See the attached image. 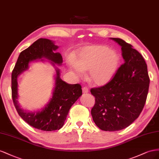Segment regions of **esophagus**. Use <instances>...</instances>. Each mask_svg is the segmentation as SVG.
Here are the masks:
<instances>
[{"instance_id":"34e87169","label":"esophagus","mask_w":159,"mask_h":159,"mask_svg":"<svg viewBox=\"0 0 159 159\" xmlns=\"http://www.w3.org/2000/svg\"><path fill=\"white\" fill-rule=\"evenodd\" d=\"M83 93H88L89 92V90L87 87H84L83 88Z\"/></svg>"}]
</instances>
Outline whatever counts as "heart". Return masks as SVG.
I'll list each match as a JSON object with an SVG mask.
<instances>
[{
    "label": "heart",
    "mask_w": 159,
    "mask_h": 159,
    "mask_svg": "<svg viewBox=\"0 0 159 159\" xmlns=\"http://www.w3.org/2000/svg\"><path fill=\"white\" fill-rule=\"evenodd\" d=\"M71 68L77 75L89 70V79L97 85H105L112 80L120 63V56L116 51L102 45L86 47L73 58Z\"/></svg>",
    "instance_id": "b5f03b06"
}]
</instances>
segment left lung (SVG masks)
<instances>
[{
  "label": "left lung",
  "instance_id": "8db88e82",
  "mask_svg": "<svg viewBox=\"0 0 159 159\" xmlns=\"http://www.w3.org/2000/svg\"><path fill=\"white\" fill-rule=\"evenodd\" d=\"M111 39L120 45L125 63L110 82L90 89L95 97L93 119L105 131L124 129L137 119L146 102L150 83L147 65L141 54L122 39Z\"/></svg>",
  "mask_w": 159,
  "mask_h": 159
}]
</instances>
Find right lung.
<instances>
[{
    "label": "right lung",
    "mask_w": 159,
    "mask_h": 159,
    "mask_svg": "<svg viewBox=\"0 0 159 159\" xmlns=\"http://www.w3.org/2000/svg\"><path fill=\"white\" fill-rule=\"evenodd\" d=\"M58 47L47 39H39L26 49L22 51L12 72L11 89L13 103L19 116L33 127L44 131L59 130L69 114L72 105L82 95L80 84H68L60 78L59 70H57L52 97L41 111L28 112L22 110L18 104L17 77L28 69L29 62L43 57L61 65L62 62L60 53L54 52Z\"/></svg>",
    "instance_id": "add662e5"
}]
</instances>
